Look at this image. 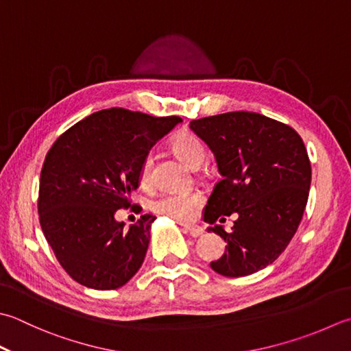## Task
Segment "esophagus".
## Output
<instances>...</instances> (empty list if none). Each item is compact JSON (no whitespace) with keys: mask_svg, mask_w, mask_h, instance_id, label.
Here are the masks:
<instances>
[{"mask_svg":"<svg viewBox=\"0 0 351 351\" xmlns=\"http://www.w3.org/2000/svg\"><path fill=\"white\" fill-rule=\"evenodd\" d=\"M184 230H185V232H189L191 237H199V236H202V232H204L201 226H196V225H185Z\"/></svg>","mask_w":351,"mask_h":351,"instance_id":"esophagus-1","label":"esophagus"}]
</instances>
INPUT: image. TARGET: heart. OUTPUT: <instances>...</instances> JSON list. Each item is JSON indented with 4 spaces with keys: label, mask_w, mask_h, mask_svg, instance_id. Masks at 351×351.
<instances>
[{
    "label": "heart",
    "mask_w": 351,
    "mask_h": 351,
    "mask_svg": "<svg viewBox=\"0 0 351 351\" xmlns=\"http://www.w3.org/2000/svg\"><path fill=\"white\" fill-rule=\"evenodd\" d=\"M171 150L178 158L191 169H197L207 158V149L201 138L193 134H182L171 140ZM152 156L144 158L140 167V181L147 184L152 173ZM204 202V195L199 190H175L164 191L154 199L152 210L158 215L167 216L175 221L185 222L193 219L196 210Z\"/></svg>",
    "instance_id": "heart-1"
}]
</instances>
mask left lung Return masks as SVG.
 Wrapping results in <instances>:
<instances>
[{
  "label": "left lung",
  "instance_id": "1",
  "mask_svg": "<svg viewBox=\"0 0 351 351\" xmlns=\"http://www.w3.org/2000/svg\"><path fill=\"white\" fill-rule=\"evenodd\" d=\"M216 156L222 180L205 205L204 221L234 213L231 232L210 226L225 242L211 262L225 277H245L276 262L303 219L312 167L303 140L285 123L257 112L236 111L190 123Z\"/></svg>",
  "mask_w": 351,
  "mask_h": 351
}]
</instances>
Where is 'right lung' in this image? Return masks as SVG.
I'll list each match as a JSON object with an SVG mask.
<instances>
[{
    "mask_svg": "<svg viewBox=\"0 0 351 351\" xmlns=\"http://www.w3.org/2000/svg\"><path fill=\"white\" fill-rule=\"evenodd\" d=\"M180 117L103 109L66 129L40 170L38 211L48 245L77 283L97 291L126 285L146 257L152 215L125 230L115 211L130 207L140 167Z\"/></svg>",
    "mask_w": 351,
    "mask_h": 351,
    "instance_id": "1",
    "label": "right lung"
}]
</instances>
